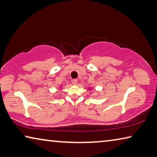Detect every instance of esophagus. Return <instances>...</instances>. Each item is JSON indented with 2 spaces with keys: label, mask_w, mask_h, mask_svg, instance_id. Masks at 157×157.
<instances>
[{
  "label": "esophagus",
  "mask_w": 157,
  "mask_h": 157,
  "mask_svg": "<svg viewBox=\"0 0 157 157\" xmlns=\"http://www.w3.org/2000/svg\"><path fill=\"white\" fill-rule=\"evenodd\" d=\"M72 83L73 84H77V83H78V79H73L72 80Z\"/></svg>",
  "instance_id": "1"
}]
</instances>
